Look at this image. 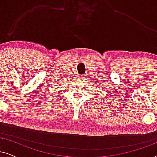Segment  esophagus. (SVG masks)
<instances>
[{
    "instance_id": "esophagus-1",
    "label": "esophagus",
    "mask_w": 157,
    "mask_h": 157,
    "mask_svg": "<svg viewBox=\"0 0 157 157\" xmlns=\"http://www.w3.org/2000/svg\"><path fill=\"white\" fill-rule=\"evenodd\" d=\"M83 76H78V79H80V80H82V79H83V78H84V77H83Z\"/></svg>"
}]
</instances>
